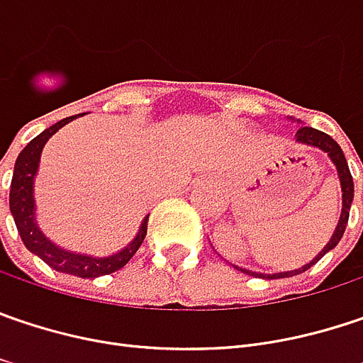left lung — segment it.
Here are the masks:
<instances>
[{
	"mask_svg": "<svg viewBox=\"0 0 363 363\" xmlns=\"http://www.w3.org/2000/svg\"><path fill=\"white\" fill-rule=\"evenodd\" d=\"M296 141L298 143H306V145H312V147H318V150H323V152H327L329 154V158L333 160V164L337 166V174H339V182H341V193H343V207H341V218H339V224L335 228V232H333V236H330V240L327 242V246L310 261L304 267H300V269H294V271H284V273H273V275H265V273H255V271H246V269H240V267H236V269H240V271H245L248 275H259V277H263V279H279V277H291V275H300V273H304L306 269L314 265V263H318L329 250H333L335 246L339 245V240H341V236H343V232H345V225H347V220H350V209H352V201H353V179H352V172H350V166H347V160H345V156H343V150L339 147V143L335 141V139L327 135V133H323V131H318V129H312V127H300L298 129V133H296Z\"/></svg>",
	"mask_w": 363,
	"mask_h": 363,
	"instance_id": "8db88e82",
	"label": "left lung"
}]
</instances>
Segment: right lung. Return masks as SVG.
Segmentation results:
<instances>
[{
	"label": "right lung",
	"instance_id": "add662e5",
	"mask_svg": "<svg viewBox=\"0 0 363 363\" xmlns=\"http://www.w3.org/2000/svg\"><path fill=\"white\" fill-rule=\"evenodd\" d=\"M77 117V115H75ZM75 117H67L59 123L51 125L49 129H45L40 135L36 138L20 152L16 166H13V177H11L10 186V211L13 216L16 228L20 232V238L24 246L34 252L36 257H40L49 267H53L59 273H67V275H77V277H100V275H108L115 273L121 267L129 263V259L139 250V246L143 242L145 234H147V220L150 216L143 218V222L139 225V232L135 238L121 248L115 255L108 257H92V255H79V252H72L65 250L61 246L51 242L36 224V205H34V179L38 172V162H40V154L43 147L49 139L53 138L55 133L67 125L69 121Z\"/></svg>",
	"mask_w": 363,
	"mask_h": 363
}]
</instances>
